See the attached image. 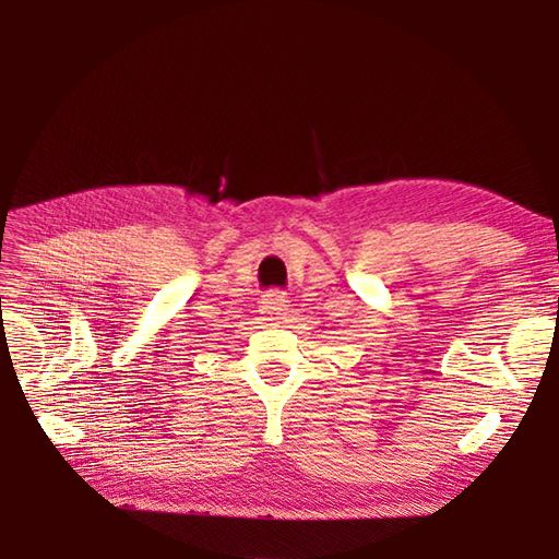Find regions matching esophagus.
Returning <instances> with one entry per match:
<instances>
[{"instance_id": "1", "label": "esophagus", "mask_w": 559, "mask_h": 559, "mask_svg": "<svg viewBox=\"0 0 559 559\" xmlns=\"http://www.w3.org/2000/svg\"><path fill=\"white\" fill-rule=\"evenodd\" d=\"M288 295L285 293H269V295H264L262 297V301H260V311H262V316H264V321H271V323H278L281 318L288 313Z\"/></svg>"}]
</instances>
